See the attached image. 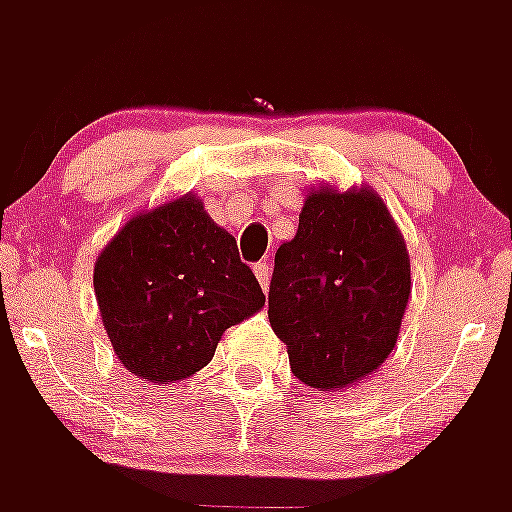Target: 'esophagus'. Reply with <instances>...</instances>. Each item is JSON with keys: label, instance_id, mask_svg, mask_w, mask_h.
I'll list each match as a JSON object with an SVG mask.
<instances>
[{"label": "esophagus", "instance_id": "34e87169", "mask_svg": "<svg viewBox=\"0 0 512 512\" xmlns=\"http://www.w3.org/2000/svg\"><path fill=\"white\" fill-rule=\"evenodd\" d=\"M253 274H256V279H259L261 289H269L271 264H266V261H259V264H253Z\"/></svg>", "mask_w": 512, "mask_h": 512}]
</instances>
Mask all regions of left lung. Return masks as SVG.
Returning <instances> with one entry per match:
<instances>
[{
	"label": "left lung",
	"instance_id": "1",
	"mask_svg": "<svg viewBox=\"0 0 512 512\" xmlns=\"http://www.w3.org/2000/svg\"><path fill=\"white\" fill-rule=\"evenodd\" d=\"M408 297V248L377 194L312 192L269 284L271 328L295 377L330 392L372 374L395 348Z\"/></svg>",
	"mask_w": 512,
	"mask_h": 512
}]
</instances>
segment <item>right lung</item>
I'll list each match as a JSON object with an SVG mask.
<instances>
[{
  "label": "right lung",
  "mask_w": 512,
  "mask_h": 512,
  "mask_svg": "<svg viewBox=\"0 0 512 512\" xmlns=\"http://www.w3.org/2000/svg\"><path fill=\"white\" fill-rule=\"evenodd\" d=\"M94 292L122 366L161 384L200 372L225 330L266 302L233 235L189 194L133 217L107 243Z\"/></svg>",
  "instance_id": "obj_1"
}]
</instances>
